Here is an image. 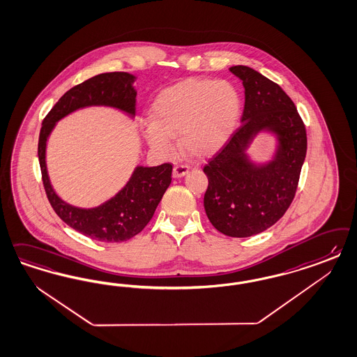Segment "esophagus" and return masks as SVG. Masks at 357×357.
I'll list each match as a JSON object with an SVG mask.
<instances>
[{"instance_id":"34e87169","label":"esophagus","mask_w":357,"mask_h":357,"mask_svg":"<svg viewBox=\"0 0 357 357\" xmlns=\"http://www.w3.org/2000/svg\"><path fill=\"white\" fill-rule=\"evenodd\" d=\"M188 172H189V167H188V165L177 164V165L173 168V177H174V178H178V177L185 176Z\"/></svg>"}]
</instances>
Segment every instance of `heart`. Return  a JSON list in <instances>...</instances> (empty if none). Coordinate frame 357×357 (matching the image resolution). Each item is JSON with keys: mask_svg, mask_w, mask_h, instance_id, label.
<instances>
[{"mask_svg": "<svg viewBox=\"0 0 357 357\" xmlns=\"http://www.w3.org/2000/svg\"><path fill=\"white\" fill-rule=\"evenodd\" d=\"M242 97L225 80L189 79L164 89L151 107L146 139L160 156L174 152L173 138L181 150L205 159L222 150L235 132L242 114Z\"/></svg>", "mask_w": 357, "mask_h": 357, "instance_id": "heart-1", "label": "heart"}]
</instances>
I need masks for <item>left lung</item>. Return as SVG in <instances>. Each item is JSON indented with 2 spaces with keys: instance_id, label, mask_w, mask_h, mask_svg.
Here are the masks:
<instances>
[{
  "instance_id": "1",
  "label": "left lung",
  "mask_w": 357,
  "mask_h": 357,
  "mask_svg": "<svg viewBox=\"0 0 357 357\" xmlns=\"http://www.w3.org/2000/svg\"><path fill=\"white\" fill-rule=\"evenodd\" d=\"M229 69L244 86L242 126L204 167L208 178L204 206L219 232L248 238L273 226L290 206L307 138L296 105L280 85L245 66ZM260 133H271L277 142L265 162L248 153Z\"/></svg>"
}]
</instances>
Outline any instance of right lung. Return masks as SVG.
<instances>
[{"instance_id": "right-lung-1", "label": "right lung", "mask_w": 357, "mask_h": 357, "mask_svg": "<svg viewBox=\"0 0 357 357\" xmlns=\"http://www.w3.org/2000/svg\"><path fill=\"white\" fill-rule=\"evenodd\" d=\"M135 80L137 77L127 72H110L73 86L47 114L39 134L38 158L51 206L69 227L98 242H126L147 226L172 181V165H137L126 185L104 204L88 208L73 206L59 196L51 184L47 171V142L60 119L84 107H112L134 119Z\"/></svg>"}]
</instances>
